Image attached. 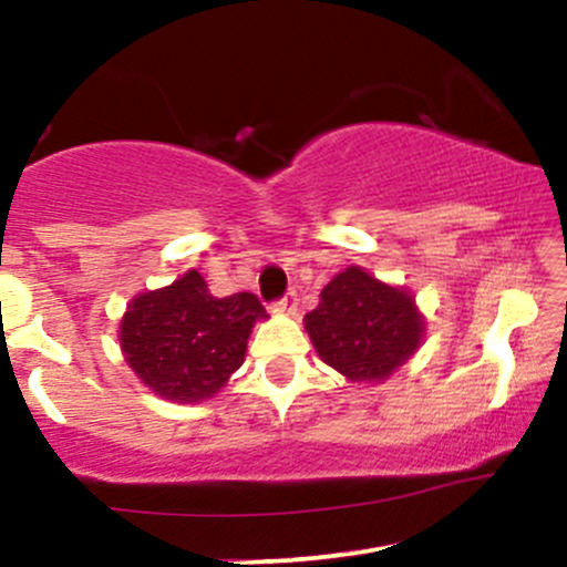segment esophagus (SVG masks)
<instances>
[{"instance_id": "1", "label": "esophagus", "mask_w": 567, "mask_h": 567, "mask_svg": "<svg viewBox=\"0 0 567 567\" xmlns=\"http://www.w3.org/2000/svg\"><path fill=\"white\" fill-rule=\"evenodd\" d=\"M275 311H282V315H296L298 311V296L296 290H288L282 298L275 303Z\"/></svg>"}]
</instances>
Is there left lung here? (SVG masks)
Listing matches in <instances>:
<instances>
[{
	"mask_svg": "<svg viewBox=\"0 0 567 567\" xmlns=\"http://www.w3.org/2000/svg\"><path fill=\"white\" fill-rule=\"evenodd\" d=\"M317 354L349 381H386L415 354L424 317L405 288H392L360 266L336 275L306 315Z\"/></svg>",
	"mask_w": 567,
	"mask_h": 567,
	"instance_id": "8db88e82",
	"label": "left lung"
}]
</instances>
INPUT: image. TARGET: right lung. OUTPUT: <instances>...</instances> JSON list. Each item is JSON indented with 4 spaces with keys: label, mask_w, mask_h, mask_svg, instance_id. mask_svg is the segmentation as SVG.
<instances>
[{
    "label": "right lung",
    "mask_w": 567,
    "mask_h": 567,
    "mask_svg": "<svg viewBox=\"0 0 567 567\" xmlns=\"http://www.w3.org/2000/svg\"><path fill=\"white\" fill-rule=\"evenodd\" d=\"M266 309L252 292L218 298L197 269L130 301L120 324L127 365L152 392L202 402L245 362L247 338Z\"/></svg>",
    "instance_id": "right-lung-1"
}]
</instances>
